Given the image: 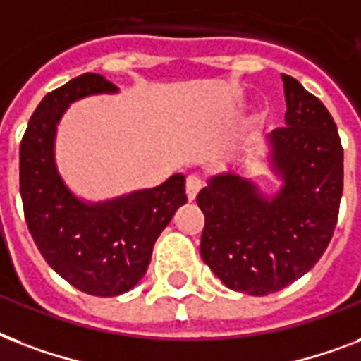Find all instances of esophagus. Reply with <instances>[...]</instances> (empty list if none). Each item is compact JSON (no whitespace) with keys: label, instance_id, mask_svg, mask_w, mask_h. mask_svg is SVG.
<instances>
[{"label":"esophagus","instance_id":"1","mask_svg":"<svg viewBox=\"0 0 361 361\" xmlns=\"http://www.w3.org/2000/svg\"><path fill=\"white\" fill-rule=\"evenodd\" d=\"M201 186H203V180L197 175H188V178H186V195H188L190 201L195 200Z\"/></svg>","mask_w":361,"mask_h":361}]
</instances>
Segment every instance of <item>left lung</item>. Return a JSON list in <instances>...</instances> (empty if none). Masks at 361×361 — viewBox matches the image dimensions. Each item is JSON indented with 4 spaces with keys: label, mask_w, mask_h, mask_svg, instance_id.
I'll use <instances>...</instances> for the list:
<instances>
[{
    "label": "left lung",
    "mask_w": 361,
    "mask_h": 361,
    "mask_svg": "<svg viewBox=\"0 0 361 361\" xmlns=\"http://www.w3.org/2000/svg\"><path fill=\"white\" fill-rule=\"evenodd\" d=\"M286 126L271 131V167L282 188L265 197L235 173L197 194L205 214L201 258L226 286L248 295L279 292L322 258L343 195V147L324 103L282 75Z\"/></svg>",
    "instance_id": "1"
}]
</instances>
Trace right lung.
Returning a JSON list of instances; mask_svg holds the SVG:
<instances>
[{"mask_svg":"<svg viewBox=\"0 0 361 361\" xmlns=\"http://www.w3.org/2000/svg\"><path fill=\"white\" fill-rule=\"evenodd\" d=\"M118 88L85 73L49 92L20 142V195L27 230L47 264L90 295H120L141 281L156 239L186 203L184 175L103 203L80 201L61 180L54 161L56 126L69 103Z\"/></svg>","mask_w":361,"mask_h":361,"instance_id":"add662e5","label":"right lung"}]
</instances>
